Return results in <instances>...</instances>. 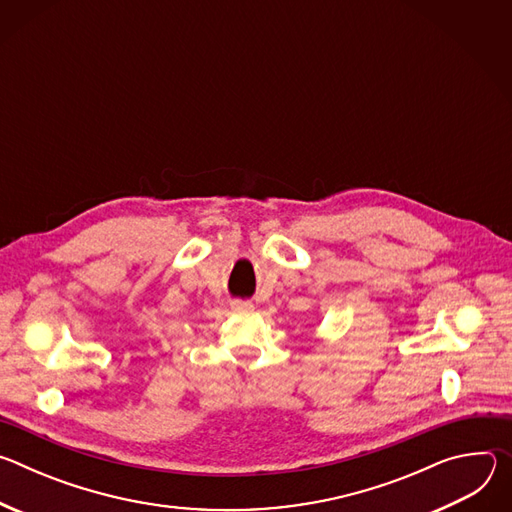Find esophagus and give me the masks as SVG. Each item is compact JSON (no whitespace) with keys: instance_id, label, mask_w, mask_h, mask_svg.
<instances>
[{"instance_id":"1","label":"esophagus","mask_w":512,"mask_h":512,"mask_svg":"<svg viewBox=\"0 0 512 512\" xmlns=\"http://www.w3.org/2000/svg\"><path fill=\"white\" fill-rule=\"evenodd\" d=\"M231 310H233V312H249V310H253V304H251V302L235 300V302H231Z\"/></svg>"}]
</instances>
